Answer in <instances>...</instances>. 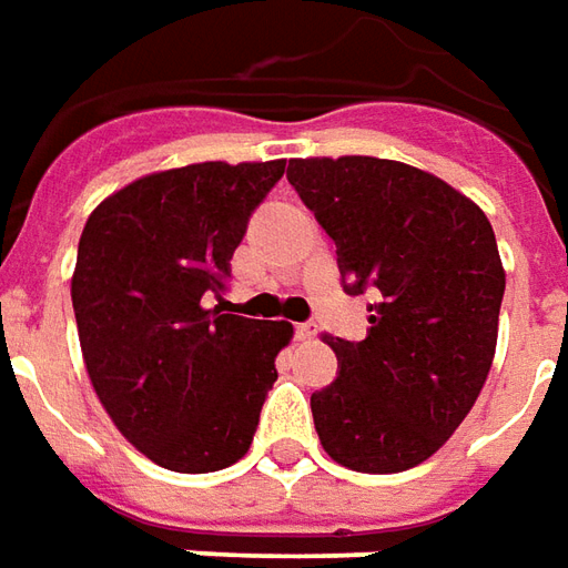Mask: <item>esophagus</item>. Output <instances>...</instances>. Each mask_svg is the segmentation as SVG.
<instances>
[{
    "label": "esophagus",
    "mask_w": 568,
    "mask_h": 568,
    "mask_svg": "<svg viewBox=\"0 0 568 568\" xmlns=\"http://www.w3.org/2000/svg\"><path fill=\"white\" fill-rule=\"evenodd\" d=\"M315 336H318V324L315 322L296 324V339H315Z\"/></svg>",
    "instance_id": "34e87169"
}]
</instances>
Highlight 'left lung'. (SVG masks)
Listing matches in <instances>:
<instances>
[{"instance_id": "8db88e82", "label": "left lung", "mask_w": 568, "mask_h": 568, "mask_svg": "<svg viewBox=\"0 0 568 568\" xmlns=\"http://www.w3.org/2000/svg\"><path fill=\"white\" fill-rule=\"evenodd\" d=\"M336 244L343 291H377L362 343L331 336L336 381L312 393L324 452L358 473L436 455L483 393L504 265L486 213L429 172L381 158L291 160Z\"/></svg>"}]
</instances>
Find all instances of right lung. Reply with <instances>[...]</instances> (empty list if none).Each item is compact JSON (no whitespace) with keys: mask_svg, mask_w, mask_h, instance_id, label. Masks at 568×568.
Wrapping results in <instances>:
<instances>
[{"mask_svg":"<svg viewBox=\"0 0 568 568\" xmlns=\"http://www.w3.org/2000/svg\"><path fill=\"white\" fill-rule=\"evenodd\" d=\"M281 175L284 160L154 172L98 203L82 229L70 281L82 362L113 426L166 470L241 460L277 381L291 324L206 303Z\"/></svg>","mask_w":568,"mask_h":568,"instance_id":"1","label":"right lung"}]
</instances>
